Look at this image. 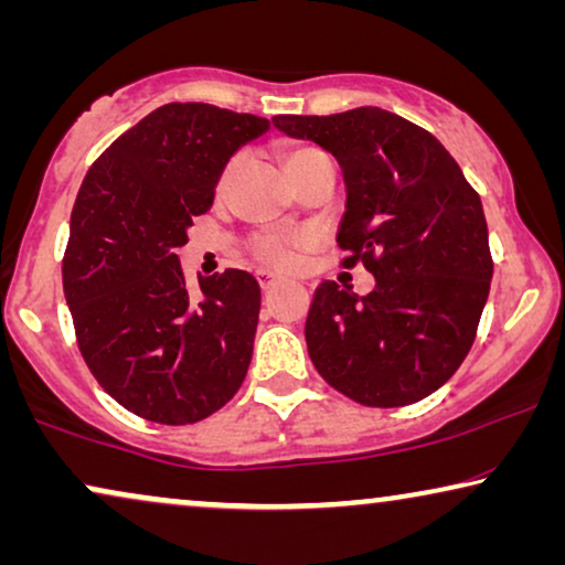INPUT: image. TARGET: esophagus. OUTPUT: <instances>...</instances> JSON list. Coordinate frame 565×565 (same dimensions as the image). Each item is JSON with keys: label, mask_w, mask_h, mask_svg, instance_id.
<instances>
[{"label": "esophagus", "mask_w": 565, "mask_h": 565, "mask_svg": "<svg viewBox=\"0 0 565 565\" xmlns=\"http://www.w3.org/2000/svg\"><path fill=\"white\" fill-rule=\"evenodd\" d=\"M257 280H259V285L262 288H273V285L277 282V277L273 275V273H265V269H262V273H257Z\"/></svg>", "instance_id": "1"}]
</instances>
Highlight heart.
I'll return each instance as SVG.
<instances>
[{
  "mask_svg": "<svg viewBox=\"0 0 565 565\" xmlns=\"http://www.w3.org/2000/svg\"><path fill=\"white\" fill-rule=\"evenodd\" d=\"M321 149L316 146H296L285 153V167L292 174L300 164H306L308 159L321 157ZM238 161H228L223 167V172L215 180V195L223 198L228 192V184L234 180ZM308 249V238L303 234H288V231H269V234H259L252 242V257L257 265L269 269H292L298 265L300 254Z\"/></svg>",
  "mask_w": 565,
  "mask_h": 565,
  "instance_id": "1",
  "label": "heart"
}]
</instances>
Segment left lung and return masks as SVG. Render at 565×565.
<instances>
[{"label":"left lung","instance_id":"obj_1","mask_svg":"<svg viewBox=\"0 0 565 565\" xmlns=\"http://www.w3.org/2000/svg\"><path fill=\"white\" fill-rule=\"evenodd\" d=\"M275 128L331 151L347 211L342 267L365 265L375 290L358 296L323 280L306 344L331 388L362 406L427 398L466 360L493 259L478 192L429 130L381 107L337 115H277Z\"/></svg>","mask_w":565,"mask_h":565}]
</instances>
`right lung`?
<instances>
[{
	"label": "right lung",
	"instance_id": "add662e5",
	"mask_svg": "<svg viewBox=\"0 0 565 565\" xmlns=\"http://www.w3.org/2000/svg\"><path fill=\"white\" fill-rule=\"evenodd\" d=\"M269 128L249 113L169 103L107 146L84 177L64 252L76 344L122 408L157 424H195L242 388L259 321V282L244 269L200 277L190 296L177 249L211 211L238 146Z\"/></svg>",
	"mask_w": 565,
	"mask_h": 565
}]
</instances>
